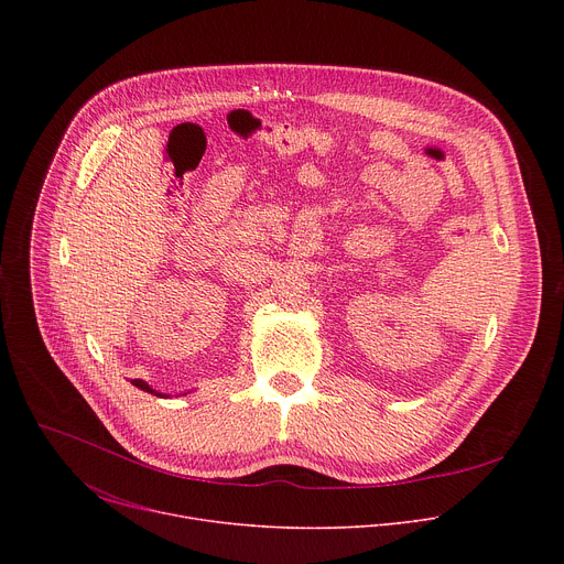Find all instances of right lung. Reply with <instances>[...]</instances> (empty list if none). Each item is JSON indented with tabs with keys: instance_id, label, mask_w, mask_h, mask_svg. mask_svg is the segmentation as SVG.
Masks as SVG:
<instances>
[{
	"instance_id": "right-lung-1",
	"label": "right lung",
	"mask_w": 564,
	"mask_h": 564,
	"mask_svg": "<svg viewBox=\"0 0 564 564\" xmlns=\"http://www.w3.org/2000/svg\"><path fill=\"white\" fill-rule=\"evenodd\" d=\"M131 383H133V386H135V388H140V390H144V392H153V394H158V392H155V390H151V388H149V383H144V381H142V379H133V381H131Z\"/></svg>"
}]
</instances>
